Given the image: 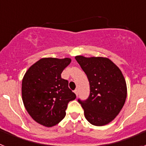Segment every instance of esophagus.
<instances>
[{"mask_svg": "<svg viewBox=\"0 0 146 146\" xmlns=\"http://www.w3.org/2000/svg\"><path fill=\"white\" fill-rule=\"evenodd\" d=\"M74 94H76V96H77V95H78V94H79V91H78V89H75V90L74 91Z\"/></svg>", "mask_w": 146, "mask_h": 146, "instance_id": "obj_1", "label": "esophagus"}]
</instances>
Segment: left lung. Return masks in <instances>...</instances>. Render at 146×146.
<instances>
[{
    "instance_id": "obj_1",
    "label": "left lung",
    "mask_w": 146,
    "mask_h": 146,
    "mask_svg": "<svg viewBox=\"0 0 146 146\" xmlns=\"http://www.w3.org/2000/svg\"><path fill=\"white\" fill-rule=\"evenodd\" d=\"M87 75L90 95L85 101L78 99L85 117L94 126H104L118 115L127 95L126 80L120 69L108 58L75 57Z\"/></svg>"
}]
</instances>
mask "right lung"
Returning a JSON list of instances; mask_svg holds the SVG:
<instances>
[{
    "mask_svg": "<svg viewBox=\"0 0 146 146\" xmlns=\"http://www.w3.org/2000/svg\"><path fill=\"white\" fill-rule=\"evenodd\" d=\"M72 60L44 58L30 67L22 82V98L28 114L47 127L58 124L66 115L68 103L76 95L61 73Z\"/></svg>",
    "mask_w": 146,
    "mask_h": 146,
    "instance_id": "obj_1",
    "label": "right lung"
}]
</instances>
